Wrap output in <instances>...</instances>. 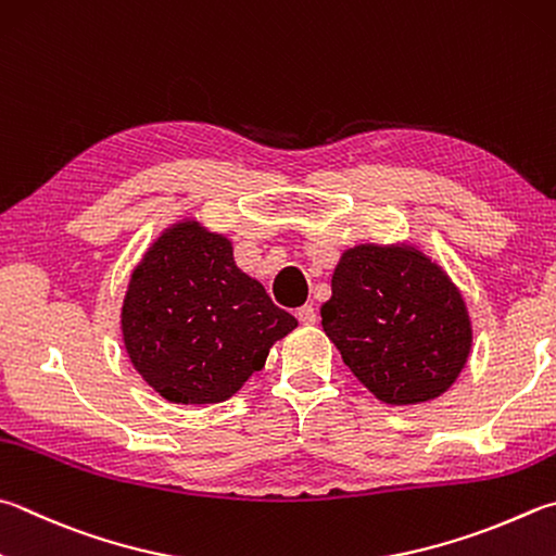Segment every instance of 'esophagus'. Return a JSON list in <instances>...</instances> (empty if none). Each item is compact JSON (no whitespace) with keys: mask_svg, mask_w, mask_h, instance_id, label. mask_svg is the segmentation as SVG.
<instances>
[{"mask_svg":"<svg viewBox=\"0 0 556 556\" xmlns=\"http://www.w3.org/2000/svg\"><path fill=\"white\" fill-rule=\"evenodd\" d=\"M296 318H299V323H304V326H313V323L318 320V316H316V308H313L311 304L301 306V308L296 311Z\"/></svg>","mask_w":556,"mask_h":556,"instance_id":"esophagus-1","label":"esophagus"}]
</instances>
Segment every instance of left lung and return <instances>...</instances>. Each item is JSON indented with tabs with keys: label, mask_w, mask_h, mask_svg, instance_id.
<instances>
[{
	"label": "left lung",
	"mask_w": 556,
	"mask_h": 556,
	"mask_svg": "<svg viewBox=\"0 0 556 556\" xmlns=\"http://www.w3.org/2000/svg\"><path fill=\"white\" fill-rule=\"evenodd\" d=\"M330 287L323 330L379 401L413 406L457 381L471 350L469 313L447 271L418 248H350Z\"/></svg>",
	"instance_id": "obj_1"
}]
</instances>
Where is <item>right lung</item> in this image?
Segmentation results:
<instances>
[{
	"label": "right lung",
	"mask_w": 556,
	"mask_h": 556,
	"mask_svg": "<svg viewBox=\"0 0 556 556\" xmlns=\"http://www.w3.org/2000/svg\"><path fill=\"white\" fill-rule=\"evenodd\" d=\"M299 326L240 271L233 245L199 220L169 226L140 260L121 330L140 377L169 403H220Z\"/></svg>",
	"instance_id": "1"
}]
</instances>
